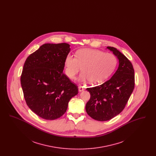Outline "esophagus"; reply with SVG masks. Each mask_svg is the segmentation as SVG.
Listing matches in <instances>:
<instances>
[{
    "instance_id": "esophagus-1",
    "label": "esophagus",
    "mask_w": 156,
    "mask_h": 156,
    "mask_svg": "<svg viewBox=\"0 0 156 156\" xmlns=\"http://www.w3.org/2000/svg\"><path fill=\"white\" fill-rule=\"evenodd\" d=\"M78 89H79V91H80V92H82V91H83V90H85V88H83V87H82V86H79Z\"/></svg>"
}]
</instances>
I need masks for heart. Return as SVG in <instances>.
Returning a JSON list of instances; mask_svg holds the SVG:
<instances>
[{
  "label": "heart",
  "instance_id": "obj_1",
  "mask_svg": "<svg viewBox=\"0 0 156 156\" xmlns=\"http://www.w3.org/2000/svg\"><path fill=\"white\" fill-rule=\"evenodd\" d=\"M116 57L111 53L94 49H81L75 54V57L68 55L64 61L65 73L69 79H73L81 68L78 80H87L97 84L104 81L115 69Z\"/></svg>",
  "mask_w": 156,
  "mask_h": 156
}]
</instances>
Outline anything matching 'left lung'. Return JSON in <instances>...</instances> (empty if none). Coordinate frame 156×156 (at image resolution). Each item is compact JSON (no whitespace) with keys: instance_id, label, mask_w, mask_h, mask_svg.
Listing matches in <instances>:
<instances>
[{"instance_id":"left-lung-1","label":"left lung","mask_w":156,"mask_h":156,"mask_svg":"<svg viewBox=\"0 0 156 156\" xmlns=\"http://www.w3.org/2000/svg\"><path fill=\"white\" fill-rule=\"evenodd\" d=\"M106 48L118 59V69L108 81L87 88L90 98L86 104V111L89 116L98 121H107L119 115L125 108L134 87V71L130 61L116 48Z\"/></svg>"}]
</instances>
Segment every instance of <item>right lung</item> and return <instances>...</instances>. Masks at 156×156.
Returning <instances> with one entry per match:
<instances>
[{
    "mask_svg": "<svg viewBox=\"0 0 156 156\" xmlns=\"http://www.w3.org/2000/svg\"><path fill=\"white\" fill-rule=\"evenodd\" d=\"M67 43L42 45L26 60L20 78L26 104L39 117L55 120L67 111L78 89L63 73Z\"/></svg>",
    "mask_w": 156,
    "mask_h": 156,
    "instance_id": "obj_1",
    "label": "right lung"
}]
</instances>
